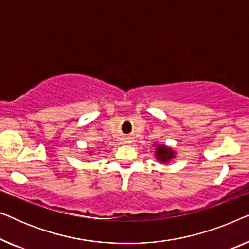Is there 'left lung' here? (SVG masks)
Masks as SVG:
<instances>
[{
	"label": "left lung",
	"mask_w": 249,
	"mask_h": 249,
	"mask_svg": "<svg viewBox=\"0 0 249 249\" xmlns=\"http://www.w3.org/2000/svg\"><path fill=\"white\" fill-rule=\"evenodd\" d=\"M155 153L159 161H161L163 163L169 162L172 158H175V152H173L171 148L166 147L165 145H159Z\"/></svg>",
	"instance_id": "1"
}]
</instances>
